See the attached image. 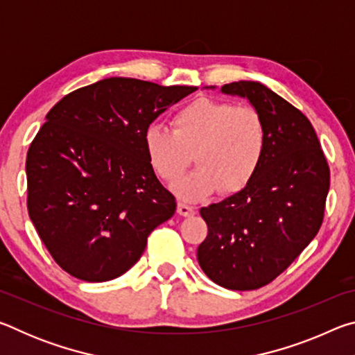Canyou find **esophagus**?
I'll return each instance as SVG.
<instances>
[{"mask_svg": "<svg viewBox=\"0 0 355 355\" xmlns=\"http://www.w3.org/2000/svg\"><path fill=\"white\" fill-rule=\"evenodd\" d=\"M177 211H178L180 216H184V218H189V216H194V214H196V208L188 205V203L180 202L178 207H177Z\"/></svg>", "mask_w": 355, "mask_h": 355, "instance_id": "esophagus-1", "label": "esophagus"}]
</instances>
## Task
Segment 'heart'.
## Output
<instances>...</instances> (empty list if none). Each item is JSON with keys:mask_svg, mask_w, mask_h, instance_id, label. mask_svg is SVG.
<instances>
[{"mask_svg": "<svg viewBox=\"0 0 355 355\" xmlns=\"http://www.w3.org/2000/svg\"><path fill=\"white\" fill-rule=\"evenodd\" d=\"M172 130L148 127L144 150L156 175L172 183L188 169L194 153L197 169L173 184L183 200H200L222 188L233 194L255 178L268 146L263 116L252 106L200 97L172 116Z\"/></svg>", "mask_w": 355, "mask_h": 355, "instance_id": "1", "label": "heart"}]
</instances>
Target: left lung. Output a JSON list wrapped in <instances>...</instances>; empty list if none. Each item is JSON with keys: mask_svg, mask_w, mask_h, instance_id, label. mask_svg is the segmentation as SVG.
<instances>
[{"mask_svg": "<svg viewBox=\"0 0 355 355\" xmlns=\"http://www.w3.org/2000/svg\"><path fill=\"white\" fill-rule=\"evenodd\" d=\"M261 114L268 146L255 178L236 194L203 207L208 235L197 260L227 290H257L280 275L320 232L330 171L310 120L257 81L224 84Z\"/></svg>", "mask_w": 355, "mask_h": 355, "instance_id": "obj_1", "label": "left lung"}]
</instances>
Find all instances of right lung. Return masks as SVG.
Instances as JSON below:
<instances>
[{
	"instance_id": "right-lung-1",
	"label": "right lung",
	"mask_w": 355,
	"mask_h": 355,
	"mask_svg": "<svg viewBox=\"0 0 355 355\" xmlns=\"http://www.w3.org/2000/svg\"><path fill=\"white\" fill-rule=\"evenodd\" d=\"M192 86L106 78L58 101L26 156L28 213L65 272L106 282L127 272L177 202L150 167L144 133Z\"/></svg>"
}]
</instances>
